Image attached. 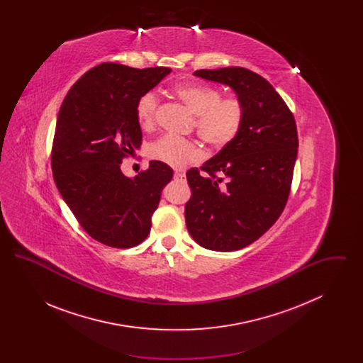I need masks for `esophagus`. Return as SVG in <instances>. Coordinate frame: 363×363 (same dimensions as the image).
Segmentation results:
<instances>
[{
    "label": "esophagus",
    "instance_id": "34e87169",
    "mask_svg": "<svg viewBox=\"0 0 363 363\" xmlns=\"http://www.w3.org/2000/svg\"><path fill=\"white\" fill-rule=\"evenodd\" d=\"M185 178V173L184 172H181V170H175L174 172V179H184Z\"/></svg>",
    "mask_w": 363,
    "mask_h": 363
}]
</instances>
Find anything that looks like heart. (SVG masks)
<instances>
[{"instance_id":"1","label":"heart","mask_w":363,"mask_h":363,"mask_svg":"<svg viewBox=\"0 0 363 363\" xmlns=\"http://www.w3.org/2000/svg\"><path fill=\"white\" fill-rule=\"evenodd\" d=\"M172 91L174 96L196 116V132L208 147L223 150L238 138L245 122V106L240 99H222V94L216 88L196 83H179ZM156 110L157 98L154 92H145L138 98L136 116L143 129L154 126ZM150 156L167 166L182 167L200 160L203 152L196 141L167 135L151 145Z\"/></svg>"}]
</instances>
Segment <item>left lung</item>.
Here are the masks:
<instances>
[{"label": "left lung", "instance_id": "left-lung-1", "mask_svg": "<svg viewBox=\"0 0 363 363\" xmlns=\"http://www.w3.org/2000/svg\"><path fill=\"white\" fill-rule=\"evenodd\" d=\"M194 76L231 86L245 106L238 138L200 170L186 173L191 196L185 219L191 238L209 250L234 252L259 240L287 204L296 123L275 88L252 70L200 69Z\"/></svg>", "mask_w": 363, "mask_h": 363}]
</instances>
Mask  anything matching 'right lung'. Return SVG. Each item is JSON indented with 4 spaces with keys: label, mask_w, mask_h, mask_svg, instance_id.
Listing matches in <instances>:
<instances>
[{
    "label": "right lung",
    "mask_w": 363,
    "mask_h": 363,
    "mask_svg": "<svg viewBox=\"0 0 363 363\" xmlns=\"http://www.w3.org/2000/svg\"><path fill=\"white\" fill-rule=\"evenodd\" d=\"M172 72L104 62L84 73L61 104L52 140L54 182L95 241L128 249L144 241L173 170L152 162L133 179L122 159L141 145L138 98Z\"/></svg>",
    "instance_id": "obj_1"
}]
</instances>
